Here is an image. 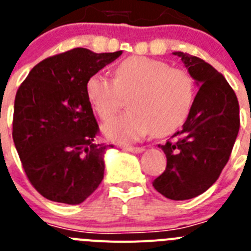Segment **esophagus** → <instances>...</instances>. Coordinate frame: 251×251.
<instances>
[{"label": "esophagus", "instance_id": "esophagus-1", "mask_svg": "<svg viewBox=\"0 0 251 251\" xmlns=\"http://www.w3.org/2000/svg\"><path fill=\"white\" fill-rule=\"evenodd\" d=\"M123 149L125 150V151L134 152V154H139V152L144 151V148H139V147H123Z\"/></svg>", "mask_w": 251, "mask_h": 251}]
</instances>
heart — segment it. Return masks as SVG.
Segmentation results:
<instances>
[{
  "label": "heart",
  "mask_w": 251,
  "mask_h": 251,
  "mask_svg": "<svg viewBox=\"0 0 251 251\" xmlns=\"http://www.w3.org/2000/svg\"><path fill=\"white\" fill-rule=\"evenodd\" d=\"M127 112L103 126L110 140L128 144L147 135H165L186 120L195 99V80L182 68L163 60L131 56L115 69V79L95 73L86 82L89 104L102 120H110L130 95Z\"/></svg>",
  "instance_id": "obj_1"
}]
</instances>
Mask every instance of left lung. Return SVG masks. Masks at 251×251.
Returning <instances> with one entry per match:
<instances>
[{
    "label": "left lung",
    "mask_w": 251,
    "mask_h": 251,
    "mask_svg": "<svg viewBox=\"0 0 251 251\" xmlns=\"http://www.w3.org/2000/svg\"><path fill=\"white\" fill-rule=\"evenodd\" d=\"M179 56L198 92L186 123L171 140L158 145L167 168L152 186L164 197L183 201L197 197L220 177L240 127L239 102L227 80L212 65L183 51Z\"/></svg>",
    "instance_id": "obj_1"
}]
</instances>
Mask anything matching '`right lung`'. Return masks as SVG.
I'll list each match as a JSON object with an SVG mask.
<instances>
[{
	"mask_svg": "<svg viewBox=\"0 0 251 251\" xmlns=\"http://www.w3.org/2000/svg\"><path fill=\"white\" fill-rule=\"evenodd\" d=\"M123 51L75 48L35 65L16 93L12 138L24 171L45 198L79 204L103 179L104 154L86 82Z\"/></svg>",
	"mask_w": 251,
	"mask_h": 251,
	"instance_id": "add662e5",
	"label": "right lung"
}]
</instances>
